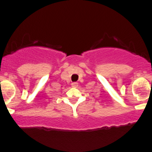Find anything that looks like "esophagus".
<instances>
[{"mask_svg": "<svg viewBox=\"0 0 152 152\" xmlns=\"http://www.w3.org/2000/svg\"><path fill=\"white\" fill-rule=\"evenodd\" d=\"M72 86L75 87V88H77V87L78 86V83H77V82L72 83Z\"/></svg>", "mask_w": 152, "mask_h": 152, "instance_id": "34e87169", "label": "esophagus"}]
</instances>
